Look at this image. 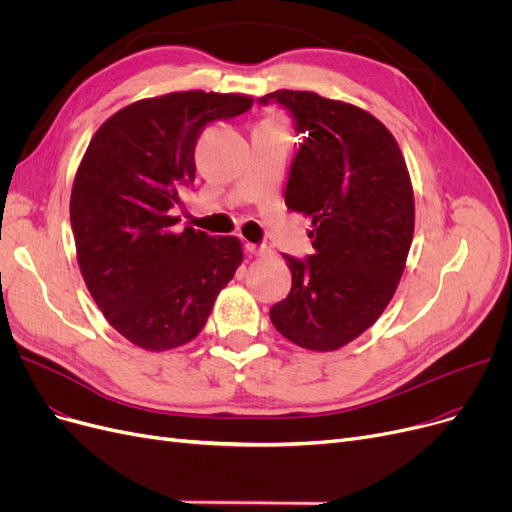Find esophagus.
<instances>
[{
  "mask_svg": "<svg viewBox=\"0 0 512 512\" xmlns=\"http://www.w3.org/2000/svg\"><path fill=\"white\" fill-rule=\"evenodd\" d=\"M246 251H249V253L255 255V257H272V255H274V251L270 249V246H266V244H251V242H246Z\"/></svg>",
  "mask_w": 512,
  "mask_h": 512,
  "instance_id": "1",
  "label": "esophagus"
}]
</instances>
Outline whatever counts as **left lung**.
<instances>
[{
    "mask_svg": "<svg viewBox=\"0 0 512 512\" xmlns=\"http://www.w3.org/2000/svg\"><path fill=\"white\" fill-rule=\"evenodd\" d=\"M304 143L285 202L312 217L314 255L287 259L293 282L270 310L289 342L318 352L346 346L390 304L413 240V187L390 130L361 107L316 92L276 90Z\"/></svg>",
    "mask_w": 512,
    "mask_h": 512,
    "instance_id": "left-lung-1",
    "label": "left lung"
}]
</instances>
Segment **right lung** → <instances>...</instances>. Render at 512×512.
Returning <instances> with one entry per match:
<instances>
[{"label": "right lung", "instance_id": "1", "mask_svg": "<svg viewBox=\"0 0 512 512\" xmlns=\"http://www.w3.org/2000/svg\"><path fill=\"white\" fill-rule=\"evenodd\" d=\"M251 97L170 92L120 109L94 132L71 189L80 272L109 325L143 350L194 339L242 263L234 236H208L170 211L194 183V149L215 120L249 111Z\"/></svg>", "mask_w": 512, "mask_h": 512}]
</instances>
